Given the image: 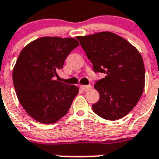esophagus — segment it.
<instances>
[{"label":"esophagus","mask_w":159,"mask_h":159,"mask_svg":"<svg viewBox=\"0 0 159 159\" xmlns=\"http://www.w3.org/2000/svg\"><path fill=\"white\" fill-rule=\"evenodd\" d=\"M81 89L83 90V91H89V89H91L92 88V85H81Z\"/></svg>","instance_id":"34e87169"}]
</instances>
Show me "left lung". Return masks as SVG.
<instances>
[{"label":"left lung","instance_id":"obj_1","mask_svg":"<svg viewBox=\"0 0 159 159\" xmlns=\"http://www.w3.org/2000/svg\"><path fill=\"white\" fill-rule=\"evenodd\" d=\"M77 39L94 72L106 74L94 84L100 99L93 104V111L108 120L125 116L143 92L145 68L141 55L126 39L108 31Z\"/></svg>","mask_w":159,"mask_h":159}]
</instances>
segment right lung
I'll list each match as a JSON object with an SVG mask.
<instances>
[{"mask_svg": "<svg viewBox=\"0 0 159 159\" xmlns=\"http://www.w3.org/2000/svg\"><path fill=\"white\" fill-rule=\"evenodd\" d=\"M78 45L74 38L42 37L21 51L12 73L14 88L24 109L38 122H57L78 93V87L54 78Z\"/></svg>", "mask_w": 159, "mask_h": 159, "instance_id": "1", "label": "right lung"}]
</instances>
